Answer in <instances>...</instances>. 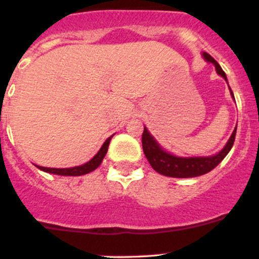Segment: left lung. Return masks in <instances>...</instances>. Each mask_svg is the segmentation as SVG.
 Instances as JSON below:
<instances>
[{"label": "left lung", "instance_id": "obj_1", "mask_svg": "<svg viewBox=\"0 0 259 259\" xmlns=\"http://www.w3.org/2000/svg\"><path fill=\"white\" fill-rule=\"evenodd\" d=\"M203 58L207 62L214 63L217 72L224 77V80H227V76L224 74V71L222 70L221 66L218 65V62L215 61L210 54L203 53ZM231 95L233 97V93L231 91ZM235 98V97H233ZM237 128V125H236ZM236 128L231 135L230 140L226 144L223 149L218 153V154L211 155V157H175V155L167 153L163 150L161 146L158 145L157 141L154 140V137L148 132L145 127H144L143 132V149L144 154L148 158L150 166L157 171L158 174L164 176H170V178H194V176H201L203 174H207L218 166L224 157L228 154V152L232 148L233 143H235V136H236Z\"/></svg>", "mask_w": 259, "mask_h": 259}]
</instances>
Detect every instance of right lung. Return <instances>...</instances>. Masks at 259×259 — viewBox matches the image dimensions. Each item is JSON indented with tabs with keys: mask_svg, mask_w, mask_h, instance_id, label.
Masks as SVG:
<instances>
[{
	"mask_svg": "<svg viewBox=\"0 0 259 259\" xmlns=\"http://www.w3.org/2000/svg\"><path fill=\"white\" fill-rule=\"evenodd\" d=\"M111 137L110 136L106 141L104 143V145L101 146V149L98 150L97 154L91 159L87 163L81 164V166H76V167H70V168H50V167H41L37 166V168L40 170L45 171V172H50V174H56V175H62V176H80V175H85V174L92 172L93 170H96L100 164H101L102 159L106 155L107 153V148H109L110 140H111Z\"/></svg>",
	"mask_w": 259,
	"mask_h": 259,
	"instance_id": "1",
	"label": "right lung"
}]
</instances>
